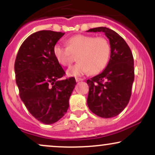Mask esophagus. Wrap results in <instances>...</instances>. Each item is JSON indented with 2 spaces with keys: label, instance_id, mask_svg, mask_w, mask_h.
<instances>
[{
  "label": "esophagus",
  "instance_id": "34e87169",
  "mask_svg": "<svg viewBox=\"0 0 155 155\" xmlns=\"http://www.w3.org/2000/svg\"><path fill=\"white\" fill-rule=\"evenodd\" d=\"M83 81V79H81V78H76V82H79V81Z\"/></svg>",
  "mask_w": 155,
  "mask_h": 155
}]
</instances>
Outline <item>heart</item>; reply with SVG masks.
Here are the masks:
<instances>
[{"mask_svg": "<svg viewBox=\"0 0 155 155\" xmlns=\"http://www.w3.org/2000/svg\"><path fill=\"white\" fill-rule=\"evenodd\" d=\"M66 45L56 44L53 47V54L60 65L69 66L77 55L79 62L68 69L69 76H82L90 72L97 74L102 71L108 63L111 48L108 41L103 37L76 35L66 41Z\"/></svg>", "mask_w": 155, "mask_h": 155, "instance_id": "b5f03b06", "label": "heart"}]
</instances>
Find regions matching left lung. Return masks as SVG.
Masks as SVG:
<instances>
[{"mask_svg":"<svg viewBox=\"0 0 155 155\" xmlns=\"http://www.w3.org/2000/svg\"><path fill=\"white\" fill-rule=\"evenodd\" d=\"M87 32H103L109 40L111 55L104 71L87 79V106L102 118L116 117L129 103L134 81L133 54L125 41L113 30L106 28L90 29Z\"/></svg>","mask_w":155,"mask_h":155,"instance_id":"1","label":"left lung"}]
</instances>
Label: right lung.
Listing matches in <instances>:
<instances>
[{
	"label": "right lung",
	"mask_w": 155,
	"mask_h": 155,
	"mask_svg": "<svg viewBox=\"0 0 155 155\" xmlns=\"http://www.w3.org/2000/svg\"><path fill=\"white\" fill-rule=\"evenodd\" d=\"M65 33L35 32L24 41L15 63L19 97L30 113L46 124L58 122L69 107L75 78L61 79L65 71L55 59L53 47Z\"/></svg>",
	"instance_id": "right-lung-1"
}]
</instances>
